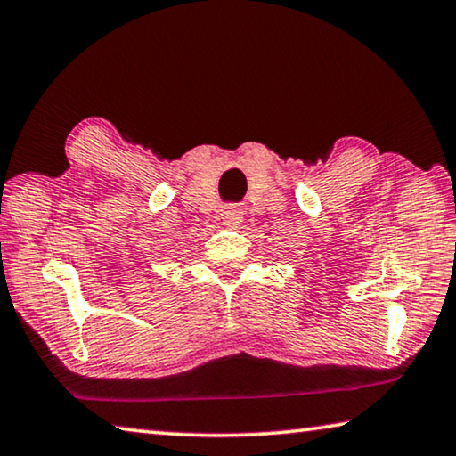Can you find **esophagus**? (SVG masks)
<instances>
[{
    "instance_id": "1",
    "label": "esophagus",
    "mask_w": 456,
    "mask_h": 456,
    "mask_svg": "<svg viewBox=\"0 0 456 456\" xmlns=\"http://www.w3.org/2000/svg\"><path fill=\"white\" fill-rule=\"evenodd\" d=\"M243 207L241 205H225L221 209V219H223V225H227L229 229H237L241 227L243 223Z\"/></svg>"
}]
</instances>
